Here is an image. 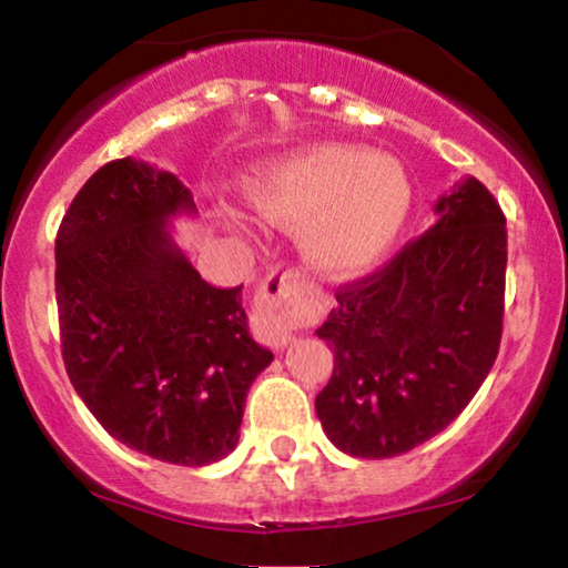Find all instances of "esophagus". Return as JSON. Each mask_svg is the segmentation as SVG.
Here are the masks:
<instances>
[{
	"instance_id": "34e87169",
	"label": "esophagus",
	"mask_w": 568,
	"mask_h": 568,
	"mask_svg": "<svg viewBox=\"0 0 568 568\" xmlns=\"http://www.w3.org/2000/svg\"><path fill=\"white\" fill-rule=\"evenodd\" d=\"M296 291H298V277L293 272H283V270H272L267 277L262 280L260 293V335L264 343L275 351H283L285 345L291 343V329H288V320L293 314V301H296Z\"/></svg>"
}]
</instances>
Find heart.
Listing matches in <instances>:
<instances>
[{
    "instance_id": "1",
    "label": "heart",
    "mask_w": 568,
    "mask_h": 568,
    "mask_svg": "<svg viewBox=\"0 0 568 568\" xmlns=\"http://www.w3.org/2000/svg\"><path fill=\"white\" fill-rule=\"evenodd\" d=\"M246 196L267 223L301 229L304 262L327 277L372 267L395 244L413 202L395 158L335 142L280 158L248 179ZM229 221L244 231L239 215Z\"/></svg>"
}]
</instances>
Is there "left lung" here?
<instances>
[{
    "mask_svg": "<svg viewBox=\"0 0 568 568\" xmlns=\"http://www.w3.org/2000/svg\"><path fill=\"white\" fill-rule=\"evenodd\" d=\"M387 267L335 293L316 335L335 368L316 415L339 452L387 459L444 430L480 389L504 322L506 217L475 176Z\"/></svg>",
    "mask_w": 568,
    "mask_h": 568,
    "instance_id": "obj_1",
    "label": "left lung"
}]
</instances>
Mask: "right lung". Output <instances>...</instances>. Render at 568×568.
Instances as JSON below:
<instances>
[{
	"label": "right lung",
	"mask_w": 568,
	"mask_h": 568,
	"mask_svg": "<svg viewBox=\"0 0 568 568\" xmlns=\"http://www.w3.org/2000/svg\"><path fill=\"white\" fill-rule=\"evenodd\" d=\"M196 215L169 171L121 158L85 181L57 233L67 374L95 420L134 452L202 467L231 455L272 353L239 288H215L171 236Z\"/></svg>",
	"instance_id": "add662e5"
}]
</instances>
